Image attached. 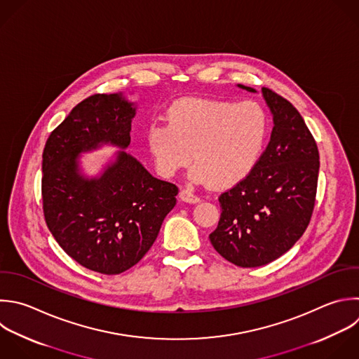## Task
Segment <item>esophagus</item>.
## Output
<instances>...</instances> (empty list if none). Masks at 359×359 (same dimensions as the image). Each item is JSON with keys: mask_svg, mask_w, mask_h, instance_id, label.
<instances>
[{"mask_svg": "<svg viewBox=\"0 0 359 359\" xmlns=\"http://www.w3.org/2000/svg\"><path fill=\"white\" fill-rule=\"evenodd\" d=\"M180 199L187 202V203H198V202H201V198L196 196L194 192H191L188 189H182L180 192Z\"/></svg>", "mask_w": 359, "mask_h": 359, "instance_id": "obj_1", "label": "esophagus"}]
</instances>
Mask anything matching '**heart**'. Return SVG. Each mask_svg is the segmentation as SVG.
<instances>
[{
  "label": "heart",
  "mask_w": 359,
  "mask_h": 359,
  "mask_svg": "<svg viewBox=\"0 0 359 359\" xmlns=\"http://www.w3.org/2000/svg\"><path fill=\"white\" fill-rule=\"evenodd\" d=\"M167 119L146 132L160 175L174 177L194 160L189 180L216 188L236 185L254 170L269 130L266 112L252 101L184 98L170 107Z\"/></svg>",
  "instance_id": "obj_1"
}]
</instances>
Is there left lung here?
I'll return each mask as SVG.
<instances>
[{
  "label": "left lung",
  "mask_w": 359,
  "mask_h": 359,
  "mask_svg": "<svg viewBox=\"0 0 359 359\" xmlns=\"http://www.w3.org/2000/svg\"><path fill=\"white\" fill-rule=\"evenodd\" d=\"M261 93L273 121L269 143L254 170L220 195V220L209 236L223 258L243 268L272 262L302 237L320 168L317 144L297 109L268 88Z\"/></svg>",
  "instance_id": "8db88e82"
}]
</instances>
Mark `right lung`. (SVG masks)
Returning a JSON list of instances; mask_svg holds the SVG:
<instances>
[{
    "label": "right lung",
    "instance_id": "obj_1",
    "mask_svg": "<svg viewBox=\"0 0 359 359\" xmlns=\"http://www.w3.org/2000/svg\"><path fill=\"white\" fill-rule=\"evenodd\" d=\"M136 111L123 93L93 95L50 133L42 156L50 233L80 265L105 275L137 264L177 203L178 188L153 177L126 151ZM104 145L120 150L90 177L81 156Z\"/></svg>",
    "mask_w": 359,
    "mask_h": 359
}]
</instances>
